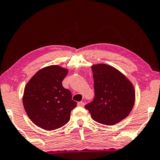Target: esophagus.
Wrapping results in <instances>:
<instances>
[{
    "mask_svg": "<svg viewBox=\"0 0 160 160\" xmlns=\"http://www.w3.org/2000/svg\"><path fill=\"white\" fill-rule=\"evenodd\" d=\"M77 105L78 106H80V107H83V106L85 105V103L82 101H81V102H78Z\"/></svg>",
    "mask_w": 160,
    "mask_h": 160,
    "instance_id": "esophagus-1",
    "label": "esophagus"
}]
</instances>
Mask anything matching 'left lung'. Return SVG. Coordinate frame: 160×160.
I'll list each match as a JSON object with an SVG mask.
<instances>
[{
	"label": "left lung",
	"instance_id": "obj_1",
	"mask_svg": "<svg viewBox=\"0 0 160 160\" xmlns=\"http://www.w3.org/2000/svg\"><path fill=\"white\" fill-rule=\"evenodd\" d=\"M91 68L95 97L85 108L100 124H117L129 114L133 107L136 96L133 86L122 72L108 64H94Z\"/></svg>",
	"mask_w": 160,
	"mask_h": 160
}]
</instances>
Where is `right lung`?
<instances>
[{
  "label": "right lung",
  "instance_id": "right-lung-1",
  "mask_svg": "<svg viewBox=\"0 0 160 160\" xmlns=\"http://www.w3.org/2000/svg\"><path fill=\"white\" fill-rule=\"evenodd\" d=\"M68 70L58 65L46 67L38 71L27 83L23 105L33 124L45 130H55L69 121L71 111L77 102L62 82Z\"/></svg>",
  "mask_w": 160,
  "mask_h": 160
}]
</instances>
